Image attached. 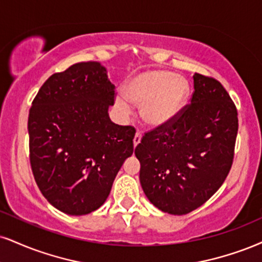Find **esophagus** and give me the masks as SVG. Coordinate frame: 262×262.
Listing matches in <instances>:
<instances>
[{
	"mask_svg": "<svg viewBox=\"0 0 262 262\" xmlns=\"http://www.w3.org/2000/svg\"><path fill=\"white\" fill-rule=\"evenodd\" d=\"M140 141H141V134H140V133H137V134H135L134 139H133V144H134V146H137V145L139 144Z\"/></svg>",
	"mask_w": 262,
	"mask_h": 262,
	"instance_id": "1",
	"label": "esophagus"
}]
</instances>
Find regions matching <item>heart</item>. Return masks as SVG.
Instances as JSON below:
<instances>
[{"mask_svg":"<svg viewBox=\"0 0 262 262\" xmlns=\"http://www.w3.org/2000/svg\"><path fill=\"white\" fill-rule=\"evenodd\" d=\"M128 98L118 95L116 103L122 115L132 113V102L143 107V119L152 128L171 124L181 115L189 96L184 78L167 71H149L135 75L125 86Z\"/></svg>","mask_w":262,"mask_h":262,"instance_id":"heart-1","label":"heart"}]
</instances>
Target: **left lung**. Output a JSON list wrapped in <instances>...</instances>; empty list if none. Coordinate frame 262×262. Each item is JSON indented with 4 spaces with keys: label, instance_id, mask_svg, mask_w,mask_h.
<instances>
[{
    "label": "left lung",
    "instance_id": "8db88e82",
    "mask_svg": "<svg viewBox=\"0 0 262 262\" xmlns=\"http://www.w3.org/2000/svg\"><path fill=\"white\" fill-rule=\"evenodd\" d=\"M190 105L166 127L145 134L135 147L140 184L150 203L187 215L219 190L232 167L237 108L213 78L195 73Z\"/></svg>",
    "mask_w": 262,
    "mask_h": 262
}]
</instances>
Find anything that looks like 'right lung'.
Masks as SVG:
<instances>
[{
    "label": "right lung",
    "instance_id": "right-lung-1",
    "mask_svg": "<svg viewBox=\"0 0 262 262\" xmlns=\"http://www.w3.org/2000/svg\"><path fill=\"white\" fill-rule=\"evenodd\" d=\"M115 85L100 62H81L43 83L33 101L30 163L37 187L56 209L88 215L108 198L133 154L135 129L110 118Z\"/></svg>",
    "mask_w": 262,
    "mask_h": 262
}]
</instances>
